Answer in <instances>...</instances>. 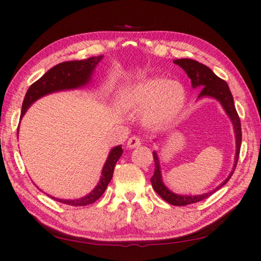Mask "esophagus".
Returning <instances> with one entry per match:
<instances>
[{
	"label": "esophagus",
	"instance_id": "esophagus-1",
	"mask_svg": "<svg viewBox=\"0 0 261 261\" xmlns=\"http://www.w3.org/2000/svg\"><path fill=\"white\" fill-rule=\"evenodd\" d=\"M140 145H141V139L137 136H132L131 138H129V140H127V147H129L130 149H134V148L139 147Z\"/></svg>",
	"mask_w": 261,
	"mask_h": 261
}]
</instances>
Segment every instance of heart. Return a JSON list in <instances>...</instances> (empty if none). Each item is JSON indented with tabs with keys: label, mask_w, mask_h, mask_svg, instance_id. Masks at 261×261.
Wrapping results in <instances>:
<instances>
[{
	"label": "heart",
	"mask_w": 261,
	"mask_h": 261,
	"mask_svg": "<svg viewBox=\"0 0 261 261\" xmlns=\"http://www.w3.org/2000/svg\"><path fill=\"white\" fill-rule=\"evenodd\" d=\"M120 100L126 110L145 112V123L160 129L171 123L180 113L186 104L187 91L180 83L152 75L125 88Z\"/></svg>",
	"instance_id": "b5f03b06"
}]
</instances>
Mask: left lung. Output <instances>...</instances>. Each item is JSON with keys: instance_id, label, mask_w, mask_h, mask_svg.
Returning a JSON list of instances; mask_svg holds the SVG:
<instances>
[{"instance_id": "obj_1", "label": "left lung", "mask_w": 261, "mask_h": 261, "mask_svg": "<svg viewBox=\"0 0 261 261\" xmlns=\"http://www.w3.org/2000/svg\"><path fill=\"white\" fill-rule=\"evenodd\" d=\"M173 62L177 65H180L181 68L186 71L189 78L191 79L192 88H197L199 90L200 89H202L200 91V94L198 96V98H202V97H212V98L217 99L219 103L222 104L223 109L225 110L226 114L232 121L233 127H234V134H236V139H237L236 160H234V166L231 174H229L226 180L223 183H221V185H219L216 189H214L213 191H209L207 193H203V195H199V196L176 195V193L168 190L164 183H163L160 161H158L157 152L156 151L152 152L154 162H155V172H154V175L151 176L150 181L154 190L158 193V195H160V197H162L165 201L171 203L173 206H187V205H190V203H195V202L203 200V199L212 196L214 192H216L219 188H222L224 185H226L227 181L231 178L238 164L240 147H241V141H242V132H241V122H240V117L238 115L236 106H234L233 96L225 81L221 78H218V76L214 73L207 65L199 63L195 60L180 59V60L173 61Z\"/></svg>"}]
</instances>
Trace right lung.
Here are the masks:
<instances>
[{"label": "right lung", "mask_w": 261, "mask_h": 261, "mask_svg": "<svg viewBox=\"0 0 261 261\" xmlns=\"http://www.w3.org/2000/svg\"><path fill=\"white\" fill-rule=\"evenodd\" d=\"M101 59H103V55L93 56V58H89L87 60L68 61V62H62L53 66L52 69H49L42 78H39L36 83L29 87L27 94L24 96L20 117H22L29 109V106L34 101L40 98V97L48 95L50 93H55V91L76 89L89 84L94 69L100 62ZM122 152H123V150H122L121 146H116L110 151L109 157H107L105 162V165L103 170H101V176L98 185L87 196L80 199H74V200H64V199H59L54 197L50 198L56 201L65 203V205L74 207L87 206L95 202L96 200H98L101 195L105 192L110 181L112 180L114 166L121 157Z\"/></svg>", "instance_id": "add662e5"}]
</instances>
